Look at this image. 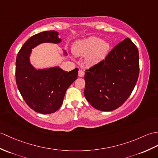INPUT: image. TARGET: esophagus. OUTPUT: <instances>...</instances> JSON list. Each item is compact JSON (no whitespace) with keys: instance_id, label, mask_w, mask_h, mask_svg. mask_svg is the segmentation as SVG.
<instances>
[{"instance_id":"34e87169","label":"esophagus","mask_w":158,"mask_h":158,"mask_svg":"<svg viewBox=\"0 0 158 158\" xmlns=\"http://www.w3.org/2000/svg\"><path fill=\"white\" fill-rule=\"evenodd\" d=\"M84 75H85V73H84L83 71L79 70V71H78V75H79V77H82L84 76Z\"/></svg>"}]
</instances>
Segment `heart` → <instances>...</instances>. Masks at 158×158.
Listing matches in <instances>:
<instances>
[{
	"label": "heart",
	"instance_id": "b5f03b06",
	"mask_svg": "<svg viewBox=\"0 0 158 158\" xmlns=\"http://www.w3.org/2000/svg\"><path fill=\"white\" fill-rule=\"evenodd\" d=\"M110 48L108 42L91 36L77 41L73 46V52L75 56H85V63L87 66H94L104 59Z\"/></svg>",
	"mask_w": 158,
	"mask_h": 158
}]
</instances>
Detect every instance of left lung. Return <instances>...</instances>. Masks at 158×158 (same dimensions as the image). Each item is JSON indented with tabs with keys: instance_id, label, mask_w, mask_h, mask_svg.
I'll list each match as a JSON object with an SVG mask.
<instances>
[{
	"instance_id": "obj_1",
	"label": "left lung",
	"mask_w": 158,
	"mask_h": 158,
	"mask_svg": "<svg viewBox=\"0 0 158 158\" xmlns=\"http://www.w3.org/2000/svg\"><path fill=\"white\" fill-rule=\"evenodd\" d=\"M139 51L129 38L118 43L105 59L86 70L84 96L94 108L112 111L122 106L136 85Z\"/></svg>"
}]
</instances>
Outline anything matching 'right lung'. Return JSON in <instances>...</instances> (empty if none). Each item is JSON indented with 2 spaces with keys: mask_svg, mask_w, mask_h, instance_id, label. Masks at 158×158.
I'll return each mask as SVG.
<instances>
[{
  "mask_svg": "<svg viewBox=\"0 0 158 158\" xmlns=\"http://www.w3.org/2000/svg\"><path fill=\"white\" fill-rule=\"evenodd\" d=\"M58 32L46 31L29 38L18 52L15 78L19 92L29 108L40 114H51L60 108L68 87L77 78L78 68L67 72L58 66L36 69L29 57L32 49L42 43L58 44ZM64 54L67 53L64 51Z\"/></svg>",
  "mask_w": 158,
  "mask_h": 158,
  "instance_id": "right-lung-1",
  "label": "right lung"
}]
</instances>
